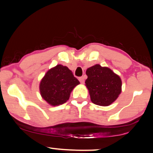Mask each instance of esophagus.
Wrapping results in <instances>:
<instances>
[{
    "label": "esophagus",
    "instance_id": "34e87169",
    "mask_svg": "<svg viewBox=\"0 0 153 153\" xmlns=\"http://www.w3.org/2000/svg\"><path fill=\"white\" fill-rule=\"evenodd\" d=\"M78 79H79V80H80V83H82V84L84 83V81H85V78H84V77H80Z\"/></svg>",
    "mask_w": 153,
    "mask_h": 153
}]
</instances>
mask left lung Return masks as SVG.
Returning a JSON list of instances; mask_svg holds the SVG:
<instances>
[{"mask_svg": "<svg viewBox=\"0 0 153 153\" xmlns=\"http://www.w3.org/2000/svg\"><path fill=\"white\" fill-rule=\"evenodd\" d=\"M86 75L85 83L95 104L109 106L119 97L122 92V80L110 68L95 65L88 68Z\"/></svg>", "mask_w": 153, "mask_h": 153, "instance_id": "left-lung-1", "label": "left lung"}]
</instances>
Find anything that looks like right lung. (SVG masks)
<instances>
[{
    "label": "right lung",
    "instance_id": "1",
    "mask_svg": "<svg viewBox=\"0 0 153 153\" xmlns=\"http://www.w3.org/2000/svg\"><path fill=\"white\" fill-rule=\"evenodd\" d=\"M79 83L68 67L57 65L49 70L42 79L40 94L51 106H59L69 99L71 91Z\"/></svg>",
    "mask_w": 153,
    "mask_h": 153
}]
</instances>
